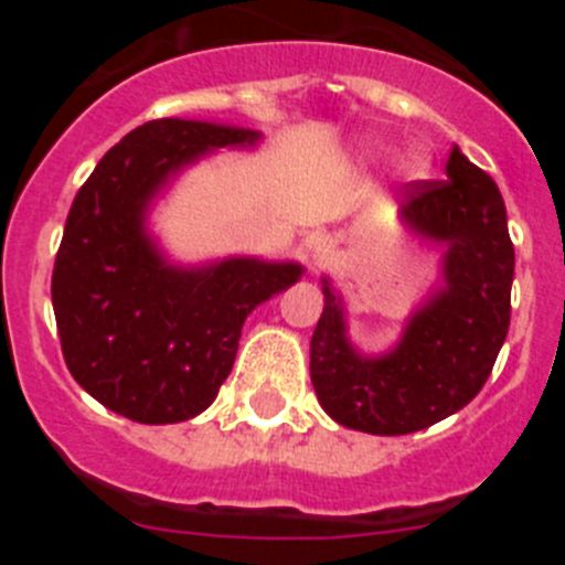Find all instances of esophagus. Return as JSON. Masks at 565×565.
Returning a JSON list of instances; mask_svg holds the SVG:
<instances>
[{
	"label": "esophagus",
	"mask_w": 565,
	"mask_h": 565,
	"mask_svg": "<svg viewBox=\"0 0 565 565\" xmlns=\"http://www.w3.org/2000/svg\"><path fill=\"white\" fill-rule=\"evenodd\" d=\"M308 248H311L313 263H326V259L333 254V239L328 237V234H317V237H311Z\"/></svg>",
	"instance_id": "34e87169"
}]
</instances>
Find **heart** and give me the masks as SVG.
Instances as JSON below:
<instances>
[{
  "mask_svg": "<svg viewBox=\"0 0 565 565\" xmlns=\"http://www.w3.org/2000/svg\"><path fill=\"white\" fill-rule=\"evenodd\" d=\"M427 172H430V158L422 149H411L398 158V174L407 181H422Z\"/></svg>",
  "mask_w": 565,
  "mask_h": 565,
  "instance_id": "1",
  "label": "heart"
}]
</instances>
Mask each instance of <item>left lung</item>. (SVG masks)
Here are the masks:
<instances>
[{
  "instance_id": "obj_1",
  "label": "left lung",
  "mask_w": 565,
  "mask_h": 565,
  "mask_svg": "<svg viewBox=\"0 0 565 565\" xmlns=\"http://www.w3.org/2000/svg\"><path fill=\"white\" fill-rule=\"evenodd\" d=\"M402 217L444 243V288L411 317L396 351L362 359L344 339L342 306L326 282L311 337V382L333 422L404 436L467 407L492 373L509 331L515 246L495 181L452 147L447 181L402 189Z\"/></svg>"
}]
</instances>
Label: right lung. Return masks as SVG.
Returning a JSON list of instances; mask_svg holds the SVG:
<instances>
[{"instance_id":"obj_1","label":"right lung","mask_w":565,"mask_h":565,"mask_svg":"<svg viewBox=\"0 0 565 565\" xmlns=\"http://www.w3.org/2000/svg\"><path fill=\"white\" fill-rule=\"evenodd\" d=\"M257 132L161 118L132 129L93 169L64 223L53 311L70 373L93 398L141 424H174L214 402L243 322L294 286L297 263L234 257L206 268L163 263L143 214L169 174Z\"/></svg>"}]
</instances>
